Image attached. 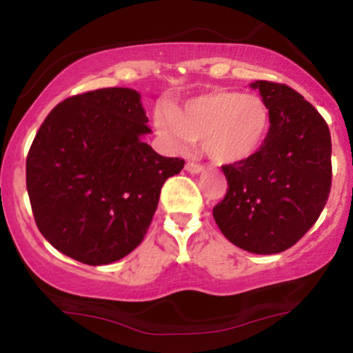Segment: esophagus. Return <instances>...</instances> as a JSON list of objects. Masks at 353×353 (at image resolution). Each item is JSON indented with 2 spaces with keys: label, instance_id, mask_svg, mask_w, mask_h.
Returning a JSON list of instances; mask_svg holds the SVG:
<instances>
[{
  "label": "esophagus",
  "instance_id": "34e87169",
  "mask_svg": "<svg viewBox=\"0 0 353 353\" xmlns=\"http://www.w3.org/2000/svg\"><path fill=\"white\" fill-rule=\"evenodd\" d=\"M185 171L190 174H201L202 171H204V165H201L197 163H188L185 164Z\"/></svg>",
  "mask_w": 353,
  "mask_h": 353
}]
</instances>
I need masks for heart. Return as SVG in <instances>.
Masks as SVG:
<instances>
[{
    "mask_svg": "<svg viewBox=\"0 0 353 353\" xmlns=\"http://www.w3.org/2000/svg\"><path fill=\"white\" fill-rule=\"evenodd\" d=\"M154 123L159 134L172 144L202 141L214 163L236 165L261 152L272 117L259 96L219 89L194 96L174 111L159 109Z\"/></svg>",
    "mask_w": 353,
    "mask_h": 353,
    "instance_id": "heart-1",
    "label": "heart"
}]
</instances>
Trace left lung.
Wrapping results in <instances>:
<instances>
[{"instance_id": "8db88e82", "label": "left lung", "mask_w": 353, "mask_h": 353, "mask_svg": "<svg viewBox=\"0 0 353 353\" xmlns=\"http://www.w3.org/2000/svg\"><path fill=\"white\" fill-rule=\"evenodd\" d=\"M270 109L264 148L244 164L222 165L228 192L212 216L221 232L252 254H279L305 236L332 185V141L325 119L292 88L255 81Z\"/></svg>"}]
</instances>
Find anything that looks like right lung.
<instances>
[{
	"label": "right lung",
	"instance_id": "right-lung-1",
	"mask_svg": "<svg viewBox=\"0 0 353 353\" xmlns=\"http://www.w3.org/2000/svg\"><path fill=\"white\" fill-rule=\"evenodd\" d=\"M141 94L104 88L64 99L48 114L26 157V189L50 244L104 265L136 249L168 177L184 159L157 154Z\"/></svg>",
	"mask_w": 353,
	"mask_h": 353
}]
</instances>
